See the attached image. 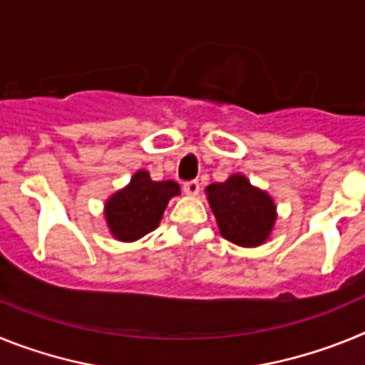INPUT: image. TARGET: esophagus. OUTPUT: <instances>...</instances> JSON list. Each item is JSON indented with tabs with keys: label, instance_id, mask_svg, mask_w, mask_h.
Wrapping results in <instances>:
<instances>
[{
	"label": "esophagus",
	"instance_id": "34e87169",
	"mask_svg": "<svg viewBox=\"0 0 365 365\" xmlns=\"http://www.w3.org/2000/svg\"><path fill=\"white\" fill-rule=\"evenodd\" d=\"M182 188H185V192L188 193V195H197L201 186H199V180H186Z\"/></svg>",
	"mask_w": 365,
	"mask_h": 365
}]
</instances>
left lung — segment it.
Instances as JSON below:
<instances>
[{
  "label": "left lung",
  "mask_w": 365,
  "mask_h": 365,
  "mask_svg": "<svg viewBox=\"0 0 365 365\" xmlns=\"http://www.w3.org/2000/svg\"><path fill=\"white\" fill-rule=\"evenodd\" d=\"M208 202L225 240L240 247H259L269 240L278 217L272 197L241 173L206 188Z\"/></svg>",
  "instance_id": "8db88e82"
}]
</instances>
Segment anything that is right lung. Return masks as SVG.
Instances as JSON below:
<instances>
[{"instance_id": "obj_1", "label": "right lung", "mask_w": 365, "mask_h": 365, "mask_svg": "<svg viewBox=\"0 0 365 365\" xmlns=\"http://www.w3.org/2000/svg\"><path fill=\"white\" fill-rule=\"evenodd\" d=\"M180 193L173 180H153L146 170L135 173L130 185L108 199L104 215L118 241H137L159 227L168 201Z\"/></svg>"}]
</instances>
